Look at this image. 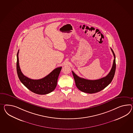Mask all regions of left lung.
I'll list each match as a JSON object with an SVG mask.
<instances>
[{
  "mask_svg": "<svg viewBox=\"0 0 133 133\" xmlns=\"http://www.w3.org/2000/svg\"><path fill=\"white\" fill-rule=\"evenodd\" d=\"M114 56V60L112 67L109 73L106 77L96 80H89L79 77L72 71V74L75 80V84L77 87L82 92L88 94H94L100 92L105 88L107 86L112 82L116 70V60L115 55L111 49Z\"/></svg>",
  "mask_w": 133,
  "mask_h": 133,
  "instance_id": "1",
  "label": "left lung"
}]
</instances>
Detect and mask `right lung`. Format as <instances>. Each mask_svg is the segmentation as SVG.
Returning <instances> with one entry per match:
<instances>
[{
  "label": "right lung",
  "instance_id": "obj_1",
  "mask_svg": "<svg viewBox=\"0 0 133 133\" xmlns=\"http://www.w3.org/2000/svg\"><path fill=\"white\" fill-rule=\"evenodd\" d=\"M19 51L17 54V74L21 82L31 92L38 95H46L52 92L56 87L57 80L62 67L55 69L49 75L39 79L28 78L21 70L18 58Z\"/></svg>",
  "mask_w": 133,
  "mask_h": 133
}]
</instances>
